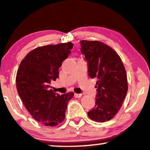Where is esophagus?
Wrapping results in <instances>:
<instances>
[{
  "label": "esophagus",
  "instance_id": "1",
  "mask_svg": "<svg viewBox=\"0 0 150 150\" xmlns=\"http://www.w3.org/2000/svg\"><path fill=\"white\" fill-rule=\"evenodd\" d=\"M74 97L76 98H80L82 97V94H77V93H75L74 94Z\"/></svg>",
  "mask_w": 150,
  "mask_h": 150
}]
</instances>
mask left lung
<instances>
[{"instance_id":"8db88e82","label":"left lung","mask_w":150,"mask_h":150,"mask_svg":"<svg viewBox=\"0 0 150 150\" xmlns=\"http://www.w3.org/2000/svg\"><path fill=\"white\" fill-rule=\"evenodd\" d=\"M80 43L81 52L88 61V75L97 79L95 106L88 115L93 121L104 122L119 112L126 97V70L119 55L107 44L87 40Z\"/></svg>"}]
</instances>
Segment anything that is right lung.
Instances as JSON below:
<instances>
[{
    "instance_id": "right-lung-1",
    "label": "right lung",
    "mask_w": 150,
    "mask_h": 150,
    "mask_svg": "<svg viewBox=\"0 0 150 150\" xmlns=\"http://www.w3.org/2000/svg\"><path fill=\"white\" fill-rule=\"evenodd\" d=\"M73 45L69 42L39 47L28 53L18 67L16 76L18 95L33 117L45 126H57L63 122L67 103L74 97V92L60 95L50 89Z\"/></svg>"
}]
</instances>
